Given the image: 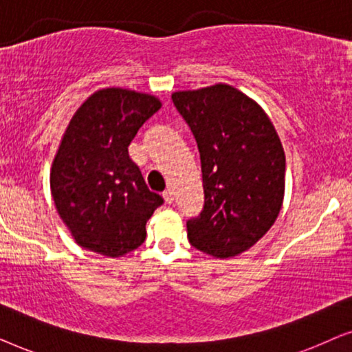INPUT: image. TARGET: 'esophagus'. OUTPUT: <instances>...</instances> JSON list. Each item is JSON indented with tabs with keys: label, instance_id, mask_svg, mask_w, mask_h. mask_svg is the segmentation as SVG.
Segmentation results:
<instances>
[{
	"label": "esophagus",
	"instance_id": "esophagus-1",
	"mask_svg": "<svg viewBox=\"0 0 352 352\" xmlns=\"http://www.w3.org/2000/svg\"><path fill=\"white\" fill-rule=\"evenodd\" d=\"M163 199H165V201H166L168 205L173 204V201H175V195H173V190L168 189V190L163 192Z\"/></svg>",
	"mask_w": 352,
	"mask_h": 352
}]
</instances>
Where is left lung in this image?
Listing matches in <instances>:
<instances>
[{"instance_id": "obj_1", "label": "left lung", "mask_w": 352, "mask_h": 352, "mask_svg": "<svg viewBox=\"0 0 352 352\" xmlns=\"http://www.w3.org/2000/svg\"><path fill=\"white\" fill-rule=\"evenodd\" d=\"M173 104L200 153L204 208L187 219L192 247L229 258L271 229L285 190V153L267 115L239 89L179 91Z\"/></svg>"}]
</instances>
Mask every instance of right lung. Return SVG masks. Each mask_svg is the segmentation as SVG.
<instances>
[{
    "label": "right lung",
    "instance_id": "obj_1",
    "mask_svg": "<svg viewBox=\"0 0 352 352\" xmlns=\"http://www.w3.org/2000/svg\"><path fill=\"white\" fill-rule=\"evenodd\" d=\"M160 107L153 96L107 88L72 118L52 163L51 192L81 247L117 258L146 240V223L163 199L148 190L128 147Z\"/></svg>",
    "mask_w": 352,
    "mask_h": 352
}]
</instances>
